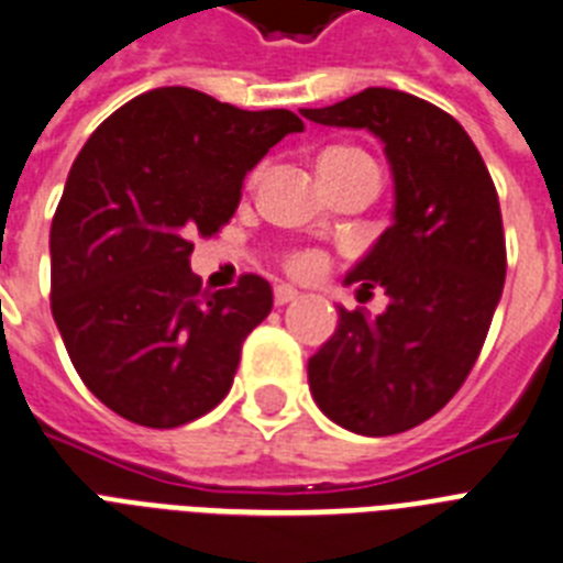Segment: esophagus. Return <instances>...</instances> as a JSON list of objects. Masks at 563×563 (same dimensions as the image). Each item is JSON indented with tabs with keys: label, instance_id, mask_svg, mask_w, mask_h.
<instances>
[{
	"label": "esophagus",
	"instance_id": "esophagus-1",
	"mask_svg": "<svg viewBox=\"0 0 563 563\" xmlns=\"http://www.w3.org/2000/svg\"><path fill=\"white\" fill-rule=\"evenodd\" d=\"M273 299H276V305H290V301L299 299V290L290 285H276V290H273Z\"/></svg>",
	"mask_w": 563,
	"mask_h": 563
}]
</instances>
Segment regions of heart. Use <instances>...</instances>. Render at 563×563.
<instances>
[{
	"instance_id": "1",
	"label": "heart",
	"mask_w": 563,
	"mask_h": 563,
	"mask_svg": "<svg viewBox=\"0 0 563 563\" xmlns=\"http://www.w3.org/2000/svg\"><path fill=\"white\" fill-rule=\"evenodd\" d=\"M319 170L344 173V170H378V167L367 153L355 151V147H330V151L321 153ZM290 267L292 273H299V276H310V273H316L321 267V258L316 256V253H299V256H292Z\"/></svg>"
}]
</instances>
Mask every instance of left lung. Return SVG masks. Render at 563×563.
I'll use <instances>...</instances> for the list:
<instances>
[{
    "instance_id": "obj_1",
    "label": "left lung",
    "mask_w": 563,
    "mask_h": 563,
    "mask_svg": "<svg viewBox=\"0 0 563 563\" xmlns=\"http://www.w3.org/2000/svg\"><path fill=\"white\" fill-rule=\"evenodd\" d=\"M301 117L382 139L393 224L344 276L384 287L387 310L339 307V328L307 362L319 410L358 435H396L459 393L487 339L507 276L501 208L482 153L435 104L367 88ZM358 290V292H362Z\"/></svg>"
}]
</instances>
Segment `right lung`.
Returning <instances> with one entry per match:
<instances>
[{
	"mask_svg": "<svg viewBox=\"0 0 563 563\" xmlns=\"http://www.w3.org/2000/svg\"><path fill=\"white\" fill-rule=\"evenodd\" d=\"M301 131L290 110L156 88L79 151L51 224V310L81 382L122 419L170 430L230 393L273 290L253 273L230 290L201 287L190 239L219 233L244 176Z\"/></svg>",
	"mask_w": 563,
	"mask_h": 563,
	"instance_id": "right-lung-1",
	"label": "right lung"
}]
</instances>
